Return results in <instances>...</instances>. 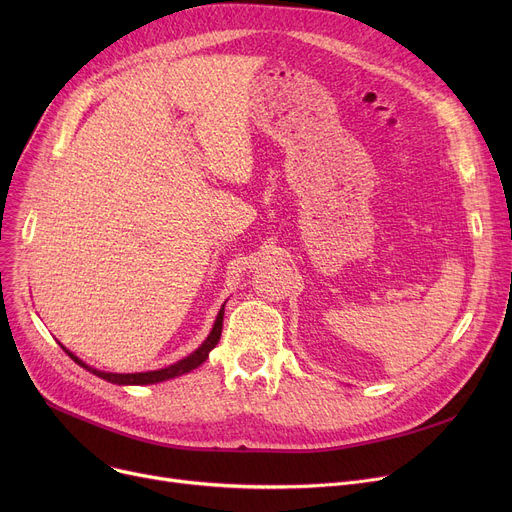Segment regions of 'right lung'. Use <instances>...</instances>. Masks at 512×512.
Masks as SVG:
<instances>
[{
    "instance_id": "right-lung-1",
    "label": "right lung",
    "mask_w": 512,
    "mask_h": 512,
    "mask_svg": "<svg viewBox=\"0 0 512 512\" xmlns=\"http://www.w3.org/2000/svg\"><path fill=\"white\" fill-rule=\"evenodd\" d=\"M222 324H224V305L218 313V317H215V324L209 332V336L205 338V342L197 348V351H193L188 357H184L182 361L170 365V367H164V369H157V371H145V373H107V371H99V369H93L91 365H87L85 361H80L74 353H70L66 346H62L64 351L68 353V357L78 363L80 367L89 369L91 373H95L97 378L105 380V382H112V384H118V386H147V384H157V382H166V380H172L176 378V375H182V373H188L197 369L207 357L209 353L215 348V344L220 342V336H222Z\"/></svg>"
}]
</instances>
